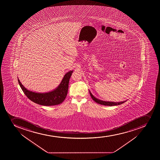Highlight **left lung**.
<instances>
[{
	"mask_svg": "<svg viewBox=\"0 0 160 160\" xmlns=\"http://www.w3.org/2000/svg\"><path fill=\"white\" fill-rule=\"evenodd\" d=\"M89 92L90 94L91 97L92 98V99L96 102V103L100 104L101 105H103L105 106H116V105H119L122 104V103H125L126 101H124L122 102H114L105 101H102V100H99L98 98H95L94 95H93L90 91L89 90Z\"/></svg>",
	"mask_w": 160,
	"mask_h": 160,
	"instance_id": "obj_1",
	"label": "left lung"
}]
</instances>
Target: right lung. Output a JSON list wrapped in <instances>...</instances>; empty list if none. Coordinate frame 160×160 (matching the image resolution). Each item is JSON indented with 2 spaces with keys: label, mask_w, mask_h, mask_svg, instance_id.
<instances>
[{
  "label": "right lung",
  "mask_w": 160,
  "mask_h": 160,
  "mask_svg": "<svg viewBox=\"0 0 160 160\" xmlns=\"http://www.w3.org/2000/svg\"><path fill=\"white\" fill-rule=\"evenodd\" d=\"M72 70L68 71L63 76L60 84L53 90L45 93L33 92L25 88L18 78L19 85L24 93L31 101L43 106H52L60 104L66 98L68 90V84Z\"/></svg>",
  "instance_id": "right-lung-1"
}]
</instances>
